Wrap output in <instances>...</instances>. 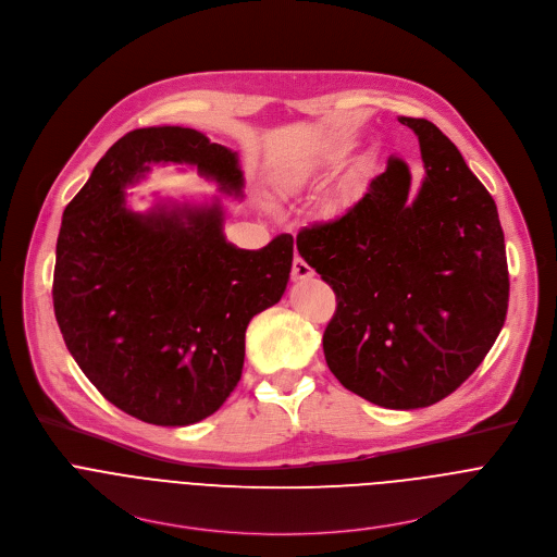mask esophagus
I'll list each match as a JSON object with an SVG mask.
<instances>
[{"label":"esophagus","instance_id":"34e87169","mask_svg":"<svg viewBox=\"0 0 557 557\" xmlns=\"http://www.w3.org/2000/svg\"><path fill=\"white\" fill-rule=\"evenodd\" d=\"M290 275H293L295 282H306V280H310V277L314 275V271L310 269L308 262H304L301 258H295V260H293V271H290Z\"/></svg>","mask_w":557,"mask_h":557}]
</instances>
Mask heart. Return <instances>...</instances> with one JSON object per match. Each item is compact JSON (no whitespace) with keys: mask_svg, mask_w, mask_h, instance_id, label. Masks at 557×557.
Masks as SVG:
<instances>
[{"mask_svg":"<svg viewBox=\"0 0 557 557\" xmlns=\"http://www.w3.org/2000/svg\"><path fill=\"white\" fill-rule=\"evenodd\" d=\"M319 168L321 165L317 161H301V163L293 165L290 170H286V174L282 176V185L288 193H299L306 188V185L312 183Z\"/></svg>","mask_w":557,"mask_h":557,"instance_id":"heart-1","label":"heart"}]
</instances>
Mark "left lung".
Returning a JSON list of instances; mask_svg holds the SVG:
<instances>
[{
    "label": "left lung",
    "instance_id": "obj_1",
    "mask_svg": "<svg viewBox=\"0 0 557 557\" xmlns=\"http://www.w3.org/2000/svg\"><path fill=\"white\" fill-rule=\"evenodd\" d=\"M420 141L424 178L387 170L341 219L301 230L299 256L336 295L323 332L330 372L385 409H424L481 364L507 314L509 275L496 203L429 120L398 117Z\"/></svg>",
    "mask_w": 557,
    "mask_h": 557
}]
</instances>
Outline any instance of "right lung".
Here are the masks:
<instances>
[{
    "instance_id": "1",
    "label": "right lung",
    "mask_w": 557,
    "mask_h": 557,
    "mask_svg": "<svg viewBox=\"0 0 557 557\" xmlns=\"http://www.w3.org/2000/svg\"><path fill=\"white\" fill-rule=\"evenodd\" d=\"M165 163L245 199L238 152L201 131L126 133L63 212L52 297L70 354L111 405L148 424L188 426L238 385L249 321L286 290L293 236L238 249L223 234L221 197L154 195L148 212L131 210L126 188Z\"/></svg>"
}]
</instances>
